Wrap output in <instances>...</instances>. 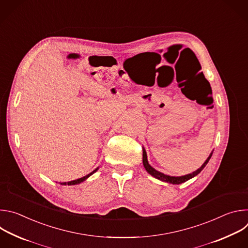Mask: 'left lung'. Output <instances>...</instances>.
I'll return each instance as SVG.
<instances>
[{"label":"left lung","instance_id":"8db88e82","mask_svg":"<svg viewBox=\"0 0 248 248\" xmlns=\"http://www.w3.org/2000/svg\"><path fill=\"white\" fill-rule=\"evenodd\" d=\"M143 149V154H142V162H143V166L145 168V170H147L148 173H150L152 176H154V178L162 181V182H165V183H169V184H171V185H181L183 183H186V181L194 178L195 175H197L204 168L205 166L207 165V163L209 162L212 154H213V151H212L209 155V157L206 159V161L203 163V165L196 170L192 171L191 173H188V174H186V175H181V176H172V175H169V174H165L157 170H155L153 167L150 166V164L148 163V160H147V154H146V151L144 149V147H142Z\"/></svg>","mask_w":248,"mask_h":248}]
</instances>
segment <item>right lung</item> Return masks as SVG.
<instances>
[{"instance_id": "add662e5", "label": "right lung", "mask_w": 248, "mask_h": 248, "mask_svg": "<svg viewBox=\"0 0 248 248\" xmlns=\"http://www.w3.org/2000/svg\"><path fill=\"white\" fill-rule=\"evenodd\" d=\"M98 169L99 168H96L93 171H91L90 173H88V174H86L85 176H83V178H80V179H78V180H75V181H72V182H68V183H60V185H62V186H76V185H79V184H81V183H83L84 181H86L90 175H92L95 171H97L98 170Z\"/></svg>"}]
</instances>
